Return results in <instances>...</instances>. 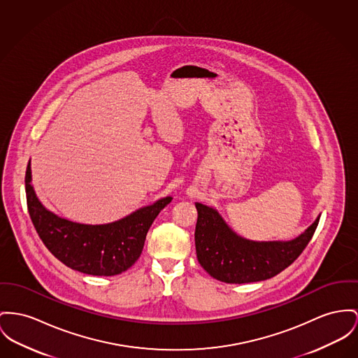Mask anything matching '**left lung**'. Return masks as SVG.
I'll list each match as a JSON object with an SVG mask.
<instances>
[{"label": "left lung", "instance_id": "obj_1", "mask_svg": "<svg viewBox=\"0 0 358 358\" xmlns=\"http://www.w3.org/2000/svg\"><path fill=\"white\" fill-rule=\"evenodd\" d=\"M195 250L199 264L218 281L248 284L268 280L294 262L308 245L319 217L290 241H252L238 236L217 210L195 203Z\"/></svg>", "mask_w": 358, "mask_h": 358}]
</instances>
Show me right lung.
<instances>
[{"instance_id":"obj_1","label":"right lung","mask_w":358,"mask_h":358,"mask_svg":"<svg viewBox=\"0 0 358 358\" xmlns=\"http://www.w3.org/2000/svg\"><path fill=\"white\" fill-rule=\"evenodd\" d=\"M25 194L32 224L48 251L73 270L106 277L126 271L140 258L152 222L172 199L162 198L110 224L73 222L51 213L41 203L31 185L29 163L25 171Z\"/></svg>"}]
</instances>
